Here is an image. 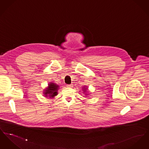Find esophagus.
Returning <instances> with one entry per match:
<instances>
[{
    "label": "esophagus",
    "instance_id": "34e87169",
    "mask_svg": "<svg viewBox=\"0 0 149 149\" xmlns=\"http://www.w3.org/2000/svg\"><path fill=\"white\" fill-rule=\"evenodd\" d=\"M67 87H68V88H72V84L67 85Z\"/></svg>",
    "mask_w": 149,
    "mask_h": 149
}]
</instances>
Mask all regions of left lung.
<instances>
[{
  "label": "left lung",
  "mask_w": 149,
  "mask_h": 149,
  "mask_svg": "<svg viewBox=\"0 0 149 149\" xmlns=\"http://www.w3.org/2000/svg\"><path fill=\"white\" fill-rule=\"evenodd\" d=\"M86 88H85V87H84V88H83V92H84V93H85L86 91Z\"/></svg>",
  "instance_id": "left-lung-1"
}]
</instances>
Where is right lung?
I'll list each match as a JSON object with an SVG mask.
<instances>
[{
  "label": "right lung",
  "mask_w": 149,
  "mask_h": 149,
  "mask_svg": "<svg viewBox=\"0 0 149 149\" xmlns=\"http://www.w3.org/2000/svg\"><path fill=\"white\" fill-rule=\"evenodd\" d=\"M58 86H59L55 83H50L48 85V87L46 88L43 92L45 97L47 98H52L57 95Z\"/></svg>",
  "instance_id": "1"
}]
</instances>
